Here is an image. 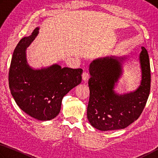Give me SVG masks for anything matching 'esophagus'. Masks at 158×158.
<instances>
[{"instance_id":"34e87169","label":"esophagus","mask_w":158,"mask_h":158,"mask_svg":"<svg viewBox=\"0 0 158 158\" xmlns=\"http://www.w3.org/2000/svg\"><path fill=\"white\" fill-rule=\"evenodd\" d=\"M82 80H83L84 81H87V80L89 79V73H87V71H85V72H83V73H82Z\"/></svg>"}]
</instances>
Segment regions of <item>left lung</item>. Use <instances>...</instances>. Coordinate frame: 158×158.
<instances>
[{
	"label": "left lung",
	"instance_id": "obj_1",
	"mask_svg": "<svg viewBox=\"0 0 158 158\" xmlns=\"http://www.w3.org/2000/svg\"><path fill=\"white\" fill-rule=\"evenodd\" d=\"M128 55H107L92 61L89 66L90 91L87 118L94 128L101 131L123 129L142 114L151 89V69L144 47L138 57L141 81L137 89L126 93L114 90L122 77Z\"/></svg>",
	"mask_w": 158,
	"mask_h": 158
}]
</instances>
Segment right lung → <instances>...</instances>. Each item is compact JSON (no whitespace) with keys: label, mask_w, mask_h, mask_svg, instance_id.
I'll list each match as a JSON object with an SVG mask.
<instances>
[{"label":"right lung","mask_w":158,"mask_h":158,"mask_svg":"<svg viewBox=\"0 0 158 158\" xmlns=\"http://www.w3.org/2000/svg\"><path fill=\"white\" fill-rule=\"evenodd\" d=\"M40 27L22 38L13 52L9 86L17 106L31 117L51 120L59 114L64 96L82 81V70L62 68L58 64L35 69L27 60V48L39 34Z\"/></svg>","instance_id":"add662e5"}]
</instances>
